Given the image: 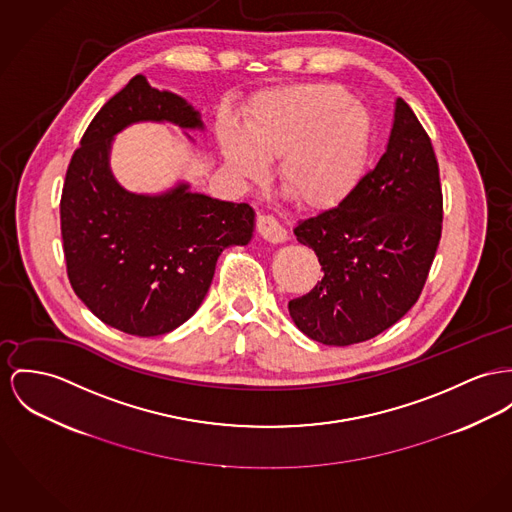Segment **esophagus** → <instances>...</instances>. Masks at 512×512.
Segmentation results:
<instances>
[{
	"label": "esophagus",
	"instance_id": "34e87169",
	"mask_svg": "<svg viewBox=\"0 0 512 512\" xmlns=\"http://www.w3.org/2000/svg\"><path fill=\"white\" fill-rule=\"evenodd\" d=\"M256 225H258V233L264 237L266 240H270V242H283V240H287V231H285V227L273 217V215H258V221H256Z\"/></svg>",
	"mask_w": 512,
	"mask_h": 512
}]
</instances>
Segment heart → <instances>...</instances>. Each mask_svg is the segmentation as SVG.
Wrapping results in <instances>:
<instances>
[{
	"label": "heart",
	"mask_w": 512,
	"mask_h": 512,
	"mask_svg": "<svg viewBox=\"0 0 512 512\" xmlns=\"http://www.w3.org/2000/svg\"><path fill=\"white\" fill-rule=\"evenodd\" d=\"M217 139L233 171L258 180L264 163L277 161L279 186L305 207H332L357 184L371 118L336 85H291L264 93L248 110L242 132L231 122Z\"/></svg>",
	"instance_id": "1"
}]
</instances>
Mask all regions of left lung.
I'll return each mask as SVG.
<instances>
[{
	"mask_svg": "<svg viewBox=\"0 0 512 512\" xmlns=\"http://www.w3.org/2000/svg\"><path fill=\"white\" fill-rule=\"evenodd\" d=\"M443 231V190L431 137L396 101L384 155L340 205L301 219L295 237L314 250L322 279L289 301L310 340L353 345L394 326L423 291Z\"/></svg>",
	"mask_w": 512,
	"mask_h": 512,
	"instance_id": "obj_1",
	"label": "left lung"
}]
</instances>
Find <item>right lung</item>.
<instances>
[{"label":"right lung","mask_w":512,"mask_h":512,"mask_svg":"<svg viewBox=\"0 0 512 512\" xmlns=\"http://www.w3.org/2000/svg\"><path fill=\"white\" fill-rule=\"evenodd\" d=\"M202 130L200 112L136 75L81 137L60 202L64 256L75 295L104 324L163 336L202 305L215 264L252 239L254 209L213 200L178 184L161 196L124 190L108 167L112 137L134 122Z\"/></svg>","instance_id":"1"}]
</instances>
